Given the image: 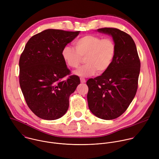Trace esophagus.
Returning <instances> with one entry per match:
<instances>
[{"label": "esophagus", "mask_w": 159, "mask_h": 159, "mask_svg": "<svg viewBox=\"0 0 159 159\" xmlns=\"http://www.w3.org/2000/svg\"><path fill=\"white\" fill-rule=\"evenodd\" d=\"M80 80L81 83H85V82H86V80H85L84 78H83V77H80Z\"/></svg>", "instance_id": "34e87169"}]
</instances>
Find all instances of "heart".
I'll return each mask as SVG.
<instances>
[{
  "instance_id": "1",
  "label": "heart",
  "mask_w": 159,
  "mask_h": 159,
  "mask_svg": "<svg viewBox=\"0 0 159 159\" xmlns=\"http://www.w3.org/2000/svg\"><path fill=\"white\" fill-rule=\"evenodd\" d=\"M75 48L66 45L61 52L66 64L76 69L85 58V64L74 72L80 77H89L96 72L98 74L107 71L114 60L116 45L110 38H102L98 36L87 34L74 42Z\"/></svg>"
}]
</instances>
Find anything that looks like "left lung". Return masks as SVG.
<instances>
[{"label": "left lung", "instance_id": "left-lung-1", "mask_svg": "<svg viewBox=\"0 0 159 159\" xmlns=\"http://www.w3.org/2000/svg\"><path fill=\"white\" fill-rule=\"evenodd\" d=\"M98 31L112 36L116 52L107 71L87 81V101L95 116L111 120L123 114L137 93L140 60L135 43L128 34L113 28H99Z\"/></svg>", "mask_w": 159, "mask_h": 159}]
</instances>
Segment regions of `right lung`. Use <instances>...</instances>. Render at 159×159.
<instances>
[{"label":"right lung","mask_w":159,"mask_h":159,"mask_svg":"<svg viewBox=\"0 0 159 159\" xmlns=\"http://www.w3.org/2000/svg\"><path fill=\"white\" fill-rule=\"evenodd\" d=\"M80 31L46 30L33 36L19 59V84L29 108L38 117L55 120L69 109V97L80 84L70 75L61 52ZM69 75L66 80L63 78Z\"/></svg>","instance_id":"add662e5"}]
</instances>
